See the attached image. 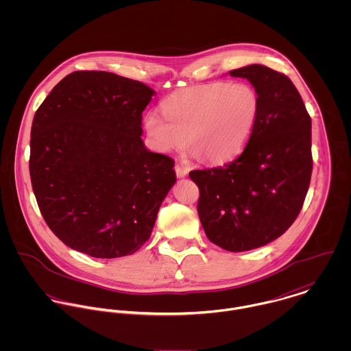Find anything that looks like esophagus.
Listing matches in <instances>:
<instances>
[{
  "label": "esophagus",
  "instance_id": "34e87169",
  "mask_svg": "<svg viewBox=\"0 0 351 351\" xmlns=\"http://www.w3.org/2000/svg\"><path fill=\"white\" fill-rule=\"evenodd\" d=\"M174 170H176L177 177H180V178L188 176V173H189V169H188L186 166H184V165H180V163H177V165L174 166Z\"/></svg>",
  "mask_w": 351,
  "mask_h": 351
}]
</instances>
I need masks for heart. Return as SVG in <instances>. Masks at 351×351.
<instances>
[{
    "mask_svg": "<svg viewBox=\"0 0 351 351\" xmlns=\"http://www.w3.org/2000/svg\"><path fill=\"white\" fill-rule=\"evenodd\" d=\"M259 97L243 82H212L185 88L162 101L160 114L150 112L145 130L156 150L185 145L199 159L224 163L250 141L259 116Z\"/></svg>",
    "mask_w": 351,
    "mask_h": 351,
    "instance_id": "1",
    "label": "heart"
}]
</instances>
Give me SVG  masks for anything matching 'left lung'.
Listing matches in <instances>:
<instances>
[{"instance_id":"1","label":"left lung","mask_w":351,"mask_h":351,"mask_svg":"<svg viewBox=\"0 0 351 351\" xmlns=\"http://www.w3.org/2000/svg\"><path fill=\"white\" fill-rule=\"evenodd\" d=\"M259 97V116L243 152L232 162L192 170L197 212L208 239L227 251L258 249L296 220L311 174V117L293 82L262 64L231 70Z\"/></svg>"}]
</instances>
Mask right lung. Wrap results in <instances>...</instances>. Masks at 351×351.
I'll use <instances>...</instances> for the list:
<instances>
[{"instance_id":"obj_1","label":"right lung","mask_w":351,"mask_h":351,"mask_svg":"<svg viewBox=\"0 0 351 351\" xmlns=\"http://www.w3.org/2000/svg\"><path fill=\"white\" fill-rule=\"evenodd\" d=\"M155 92L108 71H74L42 102L29 174L42 216L70 249L119 258L150 238L176 184L174 160L147 150L142 113Z\"/></svg>"}]
</instances>
